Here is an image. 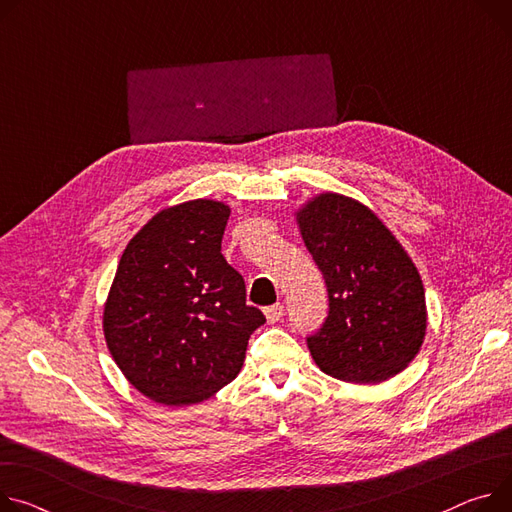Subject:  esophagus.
Listing matches in <instances>:
<instances>
[{
    "label": "esophagus",
    "instance_id": "1",
    "mask_svg": "<svg viewBox=\"0 0 512 512\" xmlns=\"http://www.w3.org/2000/svg\"><path fill=\"white\" fill-rule=\"evenodd\" d=\"M283 313H285V307L281 303H274L264 309V316H266L268 324H277L283 318Z\"/></svg>",
    "mask_w": 512,
    "mask_h": 512
}]
</instances>
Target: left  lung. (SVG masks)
<instances>
[{"mask_svg":"<svg viewBox=\"0 0 512 512\" xmlns=\"http://www.w3.org/2000/svg\"><path fill=\"white\" fill-rule=\"evenodd\" d=\"M301 238L324 274L328 318L307 338L318 367L348 383H381L418 355L424 287L408 252L350 196L324 192L299 211Z\"/></svg>","mask_w":512,"mask_h":512,"instance_id":"obj_1","label":"left lung"}]
</instances>
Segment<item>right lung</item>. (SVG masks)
Segmentation results:
<instances>
[{"mask_svg": "<svg viewBox=\"0 0 512 512\" xmlns=\"http://www.w3.org/2000/svg\"><path fill=\"white\" fill-rule=\"evenodd\" d=\"M229 207L196 199L153 215L127 244L104 303L114 363L143 396L199 404L238 377L266 318L221 254Z\"/></svg>", "mask_w": 512, "mask_h": 512, "instance_id": "right-lung-1", "label": "right lung"}]
</instances>
